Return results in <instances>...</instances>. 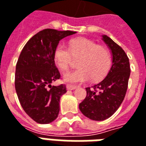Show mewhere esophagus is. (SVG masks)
Returning <instances> with one entry per match:
<instances>
[{"instance_id": "esophagus-1", "label": "esophagus", "mask_w": 146, "mask_h": 146, "mask_svg": "<svg viewBox=\"0 0 146 146\" xmlns=\"http://www.w3.org/2000/svg\"><path fill=\"white\" fill-rule=\"evenodd\" d=\"M77 88H78V86H76V85H73V84H67V85H66V88H67L68 90H74V89H76Z\"/></svg>"}]
</instances>
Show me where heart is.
I'll use <instances>...</instances> for the list:
<instances>
[{
	"instance_id": "heart-1",
	"label": "heart",
	"mask_w": 146,
	"mask_h": 146,
	"mask_svg": "<svg viewBox=\"0 0 146 146\" xmlns=\"http://www.w3.org/2000/svg\"><path fill=\"white\" fill-rule=\"evenodd\" d=\"M69 48L59 43L54 51V61L62 71L68 70L71 61V55L79 57L78 69L64 74L63 79L70 83H80L90 79L97 81L103 79L111 66V55L104 46L96 44L92 40L85 38L71 39ZM70 53H69V51Z\"/></svg>"
}]
</instances>
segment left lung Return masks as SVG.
Listing matches in <instances>:
<instances>
[{"mask_svg": "<svg viewBox=\"0 0 146 146\" xmlns=\"http://www.w3.org/2000/svg\"><path fill=\"white\" fill-rule=\"evenodd\" d=\"M102 40L112 56V66L100 83L86 88L87 96L79 104L84 115L95 121L108 119L118 110L126 95L130 75L129 58L125 51L106 35Z\"/></svg>", "mask_w": 146, "mask_h": 146, "instance_id": "left-lung-1", "label": "left lung"}]
</instances>
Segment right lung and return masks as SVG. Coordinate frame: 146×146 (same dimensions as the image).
I'll list each match as a JSON object with an SVG mask.
<instances>
[{
	"mask_svg": "<svg viewBox=\"0 0 146 146\" xmlns=\"http://www.w3.org/2000/svg\"><path fill=\"white\" fill-rule=\"evenodd\" d=\"M76 33L44 29L31 38L20 53L15 74L16 94L24 111L36 123H52L58 115L60 99L66 88L51 84L61 76L54 51L62 38Z\"/></svg>",
	"mask_w": 146,
	"mask_h": 146,
	"instance_id": "obj_1",
	"label": "right lung"
}]
</instances>
